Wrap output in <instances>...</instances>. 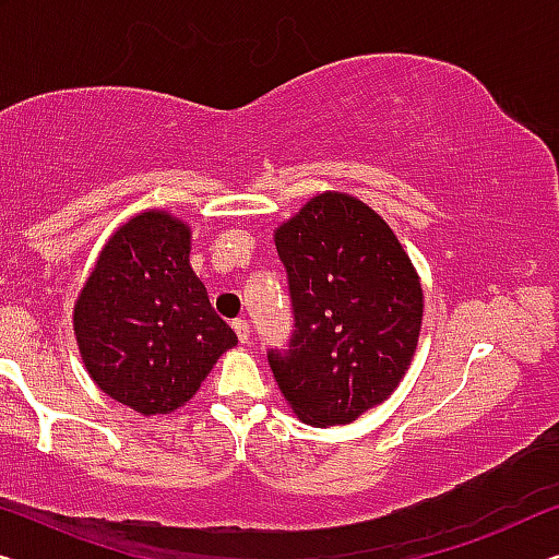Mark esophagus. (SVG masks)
Wrapping results in <instances>:
<instances>
[{
  "instance_id": "esophagus-1",
  "label": "esophagus",
  "mask_w": 559,
  "mask_h": 559,
  "mask_svg": "<svg viewBox=\"0 0 559 559\" xmlns=\"http://www.w3.org/2000/svg\"><path fill=\"white\" fill-rule=\"evenodd\" d=\"M233 331H236L240 344H248V341H251V323L248 321H243V319L233 321Z\"/></svg>"
}]
</instances>
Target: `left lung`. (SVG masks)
<instances>
[{
	"label": "left lung",
	"mask_w": 559,
	"mask_h": 559,
	"mask_svg": "<svg viewBox=\"0 0 559 559\" xmlns=\"http://www.w3.org/2000/svg\"><path fill=\"white\" fill-rule=\"evenodd\" d=\"M294 333L269 364L298 419L352 424L391 396L409 369L424 294L409 255L379 213L321 193L276 230Z\"/></svg>",
	"instance_id": "8db88e82"
}]
</instances>
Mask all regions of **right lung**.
Returning a JSON list of instances; mask_svg holds the SVG:
<instances>
[{
	"label": "right lung",
	"mask_w": 559,
	"mask_h": 559,
	"mask_svg": "<svg viewBox=\"0 0 559 559\" xmlns=\"http://www.w3.org/2000/svg\"><path fill=\"white\" fill-rule=\"evenodd\" d=\"M190 228L145 211L112 233L74 304V336L95 384L143 416L188 402L238 344L190 269Z\"/></svg>",
	"instance_id": "right-lung-1"
}]
</instances>
